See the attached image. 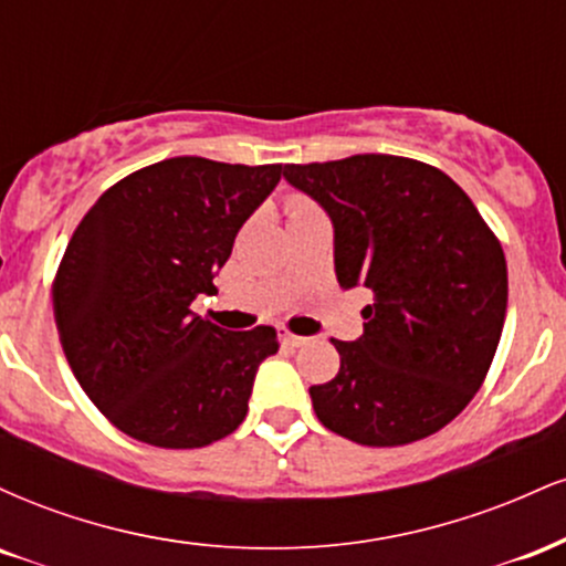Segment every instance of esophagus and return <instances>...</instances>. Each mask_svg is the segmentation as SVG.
Returning a JSON list of instances; mask_svg holds the SVG:
<instances>
[{"label":"esophagus","mask_w":566,"mask_h":566,"mask_svg":"<svg viewBox=\"0 0 566 566\" xmlns=\"http://www.w3.org/2000/svg\"><path fill=\"white\" fill-rule=\"evenodd\" d=\"M282 340L287 343V346H292V348H301V346H305V343H308V337L290 333V329H282Z\"/></svg>","instance_id":"obj_1"}]
</instances>
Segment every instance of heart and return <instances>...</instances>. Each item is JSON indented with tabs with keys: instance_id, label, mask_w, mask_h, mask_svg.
Instances as JSON below:
<instances>
[{
	"instance_id": "heart-1",
	"label": "heart",
	"mask_w": 566,
	"mask_h": 566,
	"mask_svg": "<svg viewBox=\"0 0 566 566\" xmlns=\"http://www.w3.org/2000/svg\"><path fill=\"white\" fill-rule=\"evenodd\" d=\"M308 201H303V199H292V205H290V212H297V210H308Z\"/></svg>"
}]
</instances>
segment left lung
I'll use <instances>...</instances> for the list:
<instances>
[{"instance_id":"8db88e82","label":"left lung","mask_w":566,"mask_h":566,"mask_svg":"<svg viewBox=\"0 0 566 566\" xmlns=\"http://www.w3.org/2000/svg\"><path fill=\"white\" fill-rule=\"evenodd\" d=\"M335 226L340 287H367L365 335L311 386L324 428L365 447L437 433L482 388L509 305L503 247L469 193L426 161L356 154L287 165Z\"/></svg>"}]
</instances>
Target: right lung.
Segmentation results:
<instances>
[{
    "label": "right lung",
    "mask_w": 566,
    "mask_h": 566,
    "mask_svg": "<svg viewBox=\"0 0 566 566\" xmlns=\"http://www.w3.org/2000/svg\"><path fill=\"white\" fill-rule=\"evenodd\" d=\"M279 178L282 165L165 159L114 184L76 226L53 282L57 335L122 433L197 450L244 420L276 329L229 333L191 303L216 292L233 239Z\"/></svg>",
    "instance_id": "1"
}]
</instances>
